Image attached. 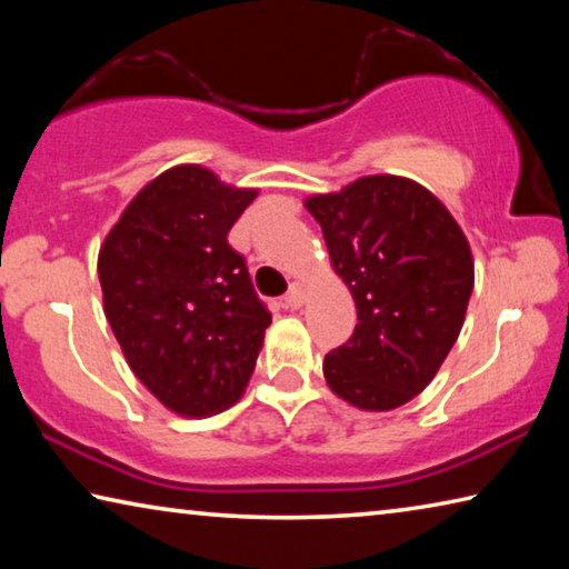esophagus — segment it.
<instances>
[{"label":"esophagus","mask_w":569,"mask_h":569,"mask_svg":"<svg viewBox=\"0 0 569 569\" xmlns=\"http://www.w3.org/2000/svg\"><path fill=\"white\" fill-rule=\"evenodd\" d=\"M303 301H306V291H303V286L301 283H291V288H288V293H286V298H283V303L288 306V308H301L303 306Z\"/></svg>","instance_id":"obj_1"}]
</instances>
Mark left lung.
<instances>
[{
	"label": "left lung",
	"instance_id": "obj_1",
	"mask_svg": "<svg viewBox=\"0 0 569 569\" xmlns=\"http://www.w3.org/2000/svg\"><path fill=\"white\" fill-rule=\"evenodd\" d=\"M356 301V329L326 353L333 393L387 411L435 379L465 323L475 261L449 210L419 182L359 178L306 200Z\"/></svg>",
	"mask_w": 569,
	"mask_h": 569
}]
</instances>
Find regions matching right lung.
Masks as SVG:
<instances>
[{
  "label": "right lung",
  "mask_w": 569,
  "mask_h": 569,
  "mask_svg": "<svg viewBox=\"0 0 569 569\" xmlns=\"http://www.w3.org/2000/svg\"><path fill=\"white\" fill-rule=\"evenodd\" d=\"M256 190L178 166L138 192L100 248L104 316L130 369L182 417L223 411L256 369L271 311L228 243Z\"/></svg>",
  "instance_id": "1"
}]
</instances>
